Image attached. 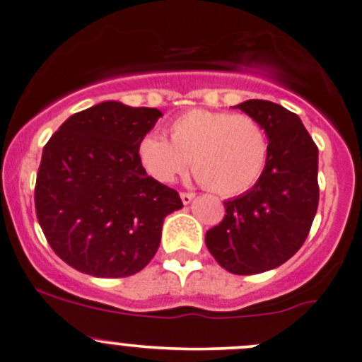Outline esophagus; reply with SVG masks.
Masks as SVG:
<instances>
[{
    "mask_svg": "<svg viewBox=\"0 0 362 362\" xmlns=\"http://www.w3.org/2000/svg\"><path fill=\"white\" fill-rule=\"evenodd\" d=\"M194 197H196V196H194L192 192H182V194H180V199H182V203H184V204L192 203Z\"/></svg>",
    "mask_w": 362,
    "mask_h": 362,
    "instance_id": "1",
    "label": "esophagus"
}]
</instances>
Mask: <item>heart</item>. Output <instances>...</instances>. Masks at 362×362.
I'll return each instance as SVG.
<instances>
[{"label":"heart","mask_w":362,"mask_h":362,"mask_svg":"<svg viewBox=\"0 0 362 362\" xmlns=\"http://www.w3.org/2000/svg\"><path fill=\"white\" fill-rule=\"evenodd\" d=\"M140 165L149 177L170 184L189 168L220 196L250 191L264 173L269 139L246 114L192 109L173 119L170 140L147 133L139 144Z\"/></svg>","instance_id":"1"}]
</instances>
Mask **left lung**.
I'll return each mask as SVG.
<instances>
[{
  "label": "left lung",
  "mask_w": 362,
  "mask_h": 362,
  "mask_svg": "<svg viewBox=\"0 0 362 362\" xmlns=\"http://www.w3.org/2000/svg\"><path fill=\"white\" fill-rule=\"evenodd\" d=\"M262 124L269 159L260 180L226 201V216L206 232L220 267L238 276L279 267L300 250L317 211V146L302 119L269 100L235 105Z\"/></svg>",
  "instance_id": "left-lung-1"
}]
</instances>
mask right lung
Returning a JSON list of instances; mask_svg holds the SVG:
<instances>
[{
  "mask_svg": "<svg viewBox=\"0 0 362 362\" xmlns=\"http://www.w3.org/2000/svg\"><path fill=\"white\" fill-rule=\"evenodd\" d=\"M163 116L107 100L72 114L45 146L34 204L52 250L76 271L127 277L152 260L180 196L149 177L139 144Z\"/></svg>",
  "mask_w": 362,
  "mask_h": 362,
  "instance_id": "1",
  "label": "right lung"
}]
</instances>
